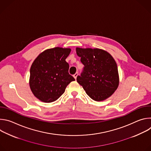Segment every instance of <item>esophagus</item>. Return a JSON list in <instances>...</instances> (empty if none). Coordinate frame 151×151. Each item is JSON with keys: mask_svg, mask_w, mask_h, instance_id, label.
<instances>
[{"mask_svg": "<svg viewBox=\"0 0 151 151\" xmlns=\"http://www.w3.org/2000/svg\"><path fill=\"white\" fill-rule=\"evenodd\" d=\"M78 75V72H76V73H75V74L73 75V77L75 78V79H76V78H77Z\"/></svg>", "mask_w": 151, "mask_h": 151, "instance_id": "34e87169", "label": "esophagus"}]
</instances>
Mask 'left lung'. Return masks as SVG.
Instances as JSON below:
<instances>
[{
	"mask_svg": "<svg viewBox=\"0 0 151 151\" xmlns=\"http://www.w3.org/2000/svg\"><path fill=\"white\" fill-rule=\"evenodd\" d=\"M76 50L84 65L77 82L95 101L109 97L119 85L118 67L113 57L100 49L76 48Z\"/></svg>",
	"mask_w": 151,
	"mask_h": 151,
	"instance_id": "left-lung-1",
	"label": "left lung"
}]
</instances>
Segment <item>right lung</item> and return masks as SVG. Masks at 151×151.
Instances as JSON below:
<instances>
[{"label":"right lung","instance_id":"1","mask_svg":"<svg viewBox=\"0 0 151 151\" xmlns=\"http://www.w3.org/2000/svg\"><path fill=\"white\" fill-rule=\"evenodd\" d=\"M70 51L59 47L47 50L33 61L30 68V87L35 96L42 101L57 100L67 86L75 80L69 74V65L65 60Z\"/></svg>","mask_w":151,"mask_h":151}]
</instances>
